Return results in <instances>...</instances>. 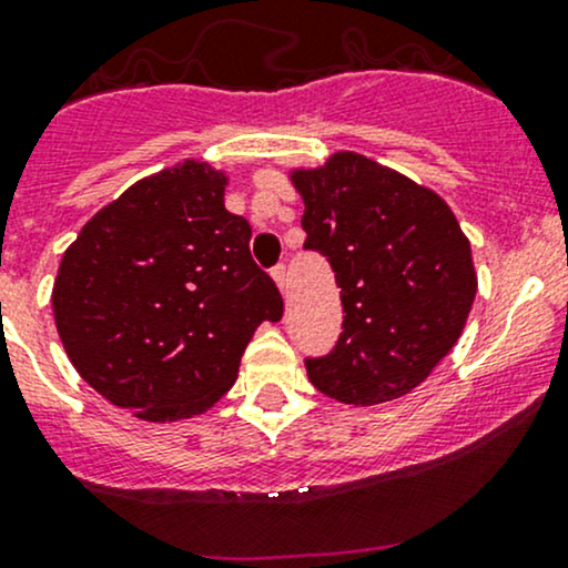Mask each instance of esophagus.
Here are the masks:
<instances>
[{"mask_svg": "<svg viewBox=\"0 0 568 568\" xmlns=\"http://www.w3.org/2000/svg\"><path fill=\"white\" fill-rule=\"evenodd\" d=\"M271 276H273V282L278 284V290L286 292V265H284V262H278V265L273 267Z\"/></svg>", "mask_w": 568, "mask_h": 568, "instance_id": "esophagus-1", "label": "esophagus"}]
</instances>
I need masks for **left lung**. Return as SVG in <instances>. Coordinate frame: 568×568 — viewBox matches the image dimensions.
<instances>
[{
    "label": "left lung",
    "mask_w": 568,
    "mask_h": 568,
    "mask_svg": "<svg viewBox=\"0 0 568 568\" xmlns=\"http://www.w3.org/2000/svg\"><path fill=\"white\" fill-rule=\"evenodd\" d=\"M303 248L331 262L344 331L308 379L341 404L374 406L412 393L449 355L477 295L471 246L430 189L352 151L295 170Z\"/></svg>",
    "instance_id": "8db88e82"
}]
</instances>
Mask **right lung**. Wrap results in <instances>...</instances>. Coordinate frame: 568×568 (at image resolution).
<instances>
[{
	"label": "right lung",
	"mask_w": 568,
	"mask_h": 568,
	"mask_svg": "<svg viewBox=\"0 0 568 568\" xmlns=\"http://www.w3.org/2000/svg\"><path fill=\"white\" fill-rule=\"evenodd\" d=\"M227 179L186 160L89 219L59 265L53 316L78 374L149 423L203 414L284 301L224 209Z\"/></svg>",
	"instance_id": "1"
}]
</instances>
